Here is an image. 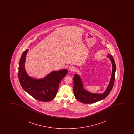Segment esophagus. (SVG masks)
Segmentation results:
<instances>
[{"label":"esophagus","instance_id":"esophagus-1","mask_svg":"<svg viewBox=\"0 0 134 134\" xmlns=\"http://www.w3.org/2000/svg\"><path fill=\"white\" fill-rule=\"evenodd\" d=\"M69 70L71 72H75L76 70V69L74 66H71V68H70Z\"/></svg>","mask_w":134,"mask_h":134}]
</instances>
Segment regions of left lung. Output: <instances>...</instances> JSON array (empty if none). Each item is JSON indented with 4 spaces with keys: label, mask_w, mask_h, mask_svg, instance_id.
I'll list each match as a JSON object with an SVG mask.
<instances>
[{
    "label": "left lung",
    "mask_w": 134,
    "mask_h": 134,
    "mask_svg": "<svg viewBox=\"0 0 134 134\" xmlns=\"http://www.w3.org/2000/svg\"><path fill=\"white\" fill-rule=\"evenodd\" d=\"M107 57L110 59L112 63V72L109 85L107 88L106 91L103 94L91 93L88 92V91H86L83 89L80 77L77 74L75 75L73 78V91L74 96L76 99L80 102L85 104L95 103L96 102H98L105 99L106 97L108 96L111 91L112 90L115 80L116 65L112 56L109 54H108Z\"/></svg>",
    "instance_id": "1"
}]
</instances>
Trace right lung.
<instances>
[{"label":"right lung","instance_id":"add662e5","mask_svg":"<svg viewBox=\"0 0 134 134\" xmlns=\"http://www.w3.org/2000/svg\"><path fill=\"white\" fill-rule=\"evenodd\" d=\"M29 49L23 53L19 62L18 78L24 90L37 100L48 102L55 97L62 79L68 73L66 69L52 71L45 78L36 80L29 76L25 69V62Z\"/></svg>","mask_w":134,"mask_h":134}]
</instances>
